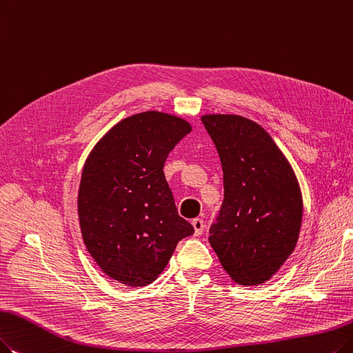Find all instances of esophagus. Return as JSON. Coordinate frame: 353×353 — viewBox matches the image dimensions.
Masks as SVG:
<instances>
[{"instance_id":"1","label":"esophagus","mask_w":353,"mask_h":353,"mask_svg":"<svg viewBox=\"0 0 353 353\" xmlns=\"http://www.w3.org/2000/svg\"><path fill=\"white\" fill-rule=\"evenodd\" d=\"M192 228H194V233H195V236H201L203 234V232H204V221H203V219H194L192 220Z\"/></svg>"}]
</instances>
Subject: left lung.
<instances>
[{
    "label": "left lung",
    "instance_id": "left-lung-1",
    "mask_svg": "<svg viewBox=\"0 0 353 353\" xmlns=\"http://www.w3.org/2000/svg\"><path fill=\"white\" fill-rule=\"evenodd\" d=\"M201 121L219 152L224 185L208 242L237 284H262L299 241L303 200L297 178L259 124L241 116H204Z\"/></svg>",
    "mask_w": 353,
    "mask_h": 353
}]
</instances>
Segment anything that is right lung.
Masks as SVG:
<instances>
[{
  "label": "right lung",
  "mask_w": 353,
  "mask_h": 353,
  "mask_svg": "<svg viewBox=\"0 0 353 353\" xmlns=\"http://www.w3.org/2000/svg\"><path fill=\"white\" fill-rule=\"evenodd\" d=\"M191 132L185 120L146 111L121 120L83 166L78 216L91 256L110 278L143 287L165 270L194 228L178 214L163 165Z\"/></svg>",
  "instance_id": "add662e5"
}]
</instances>
